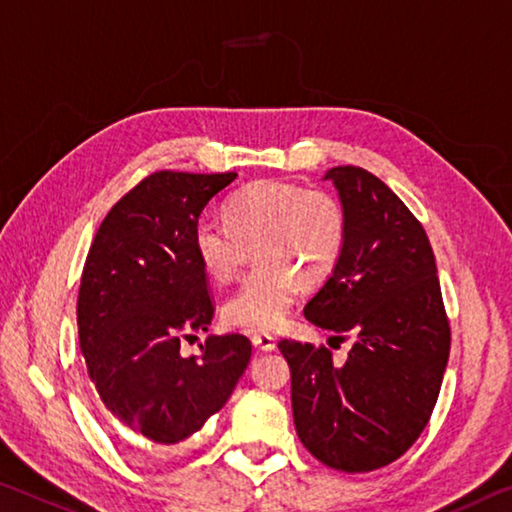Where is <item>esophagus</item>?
I'll return each mask as SVG.
<instances>
[{"mask_svg":"<svg viewBox=\"0 0 512 512\" xmlns=\"http://www.w3.org/2000/svg\"><path fill=\"white\" fill-rule=\"evenodd\" d=\"M250 342H253L257 351H264V353H271L275 348V339L269 335V332H253V335H250Z\"/></svg>","mask_w":512,"mask_h":512,"instance_id":"obj_1","label":"esophagus"}]
</instances>
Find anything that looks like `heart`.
<instances>
[{"instance_id":"heart-1","label":"heart","mask_w":512,"mask_h":512,"mask_svg":"<svg viewBox=\"0 0 512 512\" xmlns=\"http://www.w3.org/2000/svg\"><path fill=\"white\" fill-rule=\"evenodd\" d=\"M346 243L342 202L323 189L262 180L232 193L223 223L200 218L191 246L216 285L237 278L250 250L257 266L223 305L227 326L275 330L287 321L300 287H319L335 273Z\"/></svg>"}]
</instances>
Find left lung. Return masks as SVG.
Here are the masks:
<instances>
[{"instance_id": "1", "label": "left lung", "mask_w": 512, "mask_h": 512, "mask_svg": "<svg viewBox=\"0 0 512 512\" xmlns=\"http://www.w3.org/2000/svg\"><path fill=\"white\" fill-rule=\"evenodd\" d=\"M323 180L339 191L346 243L303 312L355 342L344 364L326 346L282 339L278 348L305 449L339 472H373L401 458L431 419L451 328L431 241L403 200L358 166L330 168Z\"/></svg>"}]
</instances>
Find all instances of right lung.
<instances>
[{
	"label": "right lung",
	"mask_w": 512,
	"mask_h": 512,
	"mask_svg": "<svg viewBox=\"0 0 512 512\" xmlns=\"http://www.w3.org/2000/svg\"><path fill=\"white\" fill-rule=\"evenodd\" d=\"M237 173L159 170L125 193L88 250L77 298L79 346L113 417L152 442L175 444L223 408L250 362L243 335H209L182 358V339L214 316L193 225Z\"/></svg>",
	"instance_id": "1"
}]
</instances>
